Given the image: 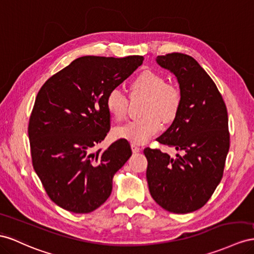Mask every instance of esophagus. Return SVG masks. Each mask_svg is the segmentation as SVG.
<instances>
[{
    "mask_svg": "<svg viewBox=\"0 0 254 254\" xmlns=\"http://www.w3.org/2000/svg\"><path fill=\"white\" fill-rule=\"evenodd\" d=\"M131 149H132V152L133 153H139L140 150H141V147L140 146H138V145H135V144H131Z\"/></svg>",
    "mask_w": 254,
    "mask_h": 254,
    "instance_id": "34e87169",
    "label": "esophagus"
}]
</instances>
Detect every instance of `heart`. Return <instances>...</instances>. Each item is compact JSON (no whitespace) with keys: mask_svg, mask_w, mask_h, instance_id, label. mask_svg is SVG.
<instances>
[{"mask_svg":"<svg viewBox=\"0 0 254 254\" xmlns=\"http://www.w3.org/2000/svg\"><path fill=\"white\" fill-rule=\"evenodd\" d=\"M128 87L132 96L145 99L142 109L144 116L115 128L114 133L133 144H144L159 131L162 122L170 123L176 118L182 106V93L176 85L166 83L163 76L152 70L136 74ZM105 106L114 120L125 119L128 100L119 90L114 88L107 94Z\"/></svg>","mask_w":254,"mask_h":254,"instance_id":"obj_1","label":"heart"}]
</instances>
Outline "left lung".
Returning <instances> with one entry per match:
<instances>
[{"instance_id": "1", "label": "left lung", "mask_w": 254, "mask_h": 254, "mask_svg": "<svg viewBox=\"0 0 254 254\" xmlns=\"http://www.w3.org/2000/svg\"><path fill=\"white\" fill-rule=\"evenodd\" d=\"M157 63L175 74L182 106L157 141L183 150L171 158L146 147V178L150 195L162 208L187 214L204 206L220 183L230 148L227 107L207 72L184 53L159 56Z\"/></svg>"}]
</instances>
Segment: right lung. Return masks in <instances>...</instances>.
Wrapping results in <instances>:
<instances>
[{
  "label": "right lung",
  "instance_id": "1",
  "mask_svg": "<svg viewBox=\"0 0 254 254\" xmlns=\"http://www.w3.org/2000/svg\"><path fill=\"white\" fill-rule=\"evenodd\" d=\"M143 57H82L40 88L30 116L33 168L60 207L76 214L98 208L110 196L114 174L131 156L125 139L93 152L110 130L107 94L143 63Z\"/></svg>",
  "mask_w": 254,
  "mask_h": 254
}]
</instances>
